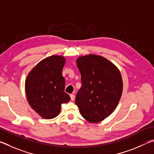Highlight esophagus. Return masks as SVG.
Here are the masks:
<instances>
[{"instance_id": "34e87169", "label": "esophagus", "mask_w": 154, "mask_h": 154, "mask_svg": "<svg viewBox=\"0 0 154 154\" xmlns=\"http://www.w3.org/2000/svg\"><path fill=\"white\" fill-rule=\"evenodd\" d=\"M70 97H71V100H72V101H73V100H75V95L74 94H71V95H70Z\"/></svg>"}]
</instances>
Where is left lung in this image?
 <instances>
[{"instance_id": "obj_1", "label": "left lung", "mask_w": 154, "mask_h": 154, "mask_svg": "<svg viewBox=\"0 0 154 154\" xmlns=\"http://www.w3.org/2000/svg\"><path fill=\"white\" fill-rule=\"evenodd\" d=\"M77 67L82 85L75 104L87 121L97 123L115 110L121 99L123 82L116 65L100 55L88 54L77 58Z\"/></svg>"}]
</instances>
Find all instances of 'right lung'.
I'll list each match as a JSON object with an SVG mask.
<instances>
[{
	"label": "right lung",
	"instance_id": "1",
	"mask_svg": "<svg viewBox=\"0 0 154 154\" xmlns=\"http://www.w3.org/2000/svg\"><path fill=\"white\" fill-rule=\"evenodd\" d=\"M65 58L52 55L38 63L27 75L25 90L31 107L44 119L59 114L61 104L70 101L65 92V80L62 71Z\"/></svg>",
	"mask_w": 154,
	"mask_h": 154
}]
</instances>
